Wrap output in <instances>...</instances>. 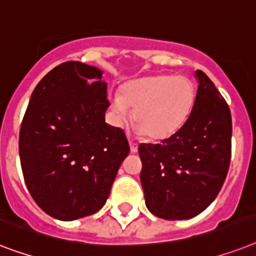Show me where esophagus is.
Masks as SVG:
<instances>
[{"label": "esophagus", "instance_id": "obj_1", "mask_svg": "<svg viewBox=\"0 0 256 256\" xmlns=\"http://www.w3.org/2000/svg\"><path fill=\"white\" fill-rule=\"evenodd\" d=\"M130 152H132V153L138 152V142H134V141L130 140Z\"/></svg>", "mask_w": 256, "mask_h": 256}]
</instances>
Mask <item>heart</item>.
Listing matches in <instances>:
<instances>
[{
	"mask_svg": "<svg viewBox=\"0 0 256 256\" xmlns=\"http://www.w3.org/2000/svg\"><path fill=\"white\" fill-rule=\"evenodd\" d=\"M196 104V87L185 76L150 75L122 86L111 98L116 124L124 126L134 111L136 130L149 140L161 141L178 132Z\"/></svg>",
	"mask_w": 256,
	"mask_h": 256,
	"instance_id": "heart-1",
	"label": "heart"
}]
</instances>
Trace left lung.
I'll return each mask as SVG.
<instances>
[{
  "label": "left lung",
  "instance_id": "1",
  "mask_svg": "<svg viewBox=\"0 0 256 256\" xmlns=\"http://www.w3.org/2000/svg\"><path fill=\"white\" fill-rule=\"evenodd\" d=\"M196 104L182 128L138 146L145 205L164 220L198 216L220 193L232 158V114L209 76L196 71Z\"/></svg>",
  "mask_w": 256,
  "mask_h": 256
}]
</instances>
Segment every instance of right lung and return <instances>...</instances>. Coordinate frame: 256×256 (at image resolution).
<instances>
[{
	"mask_svg": "<svg viewBox=\"0 0 256 256\" xmlns=\"http://www.w3.org/2000/svg\"><path fill=\"white\" fill-rule=\"evenodd\" d=\"M103 71L59 64L36 84L20 130V158L32 200L48 216L74 220L103 208L130 153L124 130L108 126Z\"/></svg>",
	"mask_w": 256,
	"mask_h": 256,
	"instance_id": "add662e5",
	"label": "right lung"
}]
</instances>
